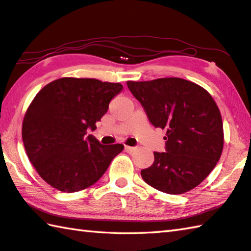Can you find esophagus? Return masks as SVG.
I'll return each mask as SVG.
<instances>
[{
	"label": "esophagus",
	"instance_id": "34e87169",
	"mask_svg": "<svg viewBox=\"0 0 251 251\" xmlns=\"http://www.w3.org/2000/svg\"><path fill=\"white\" fill-rule=\"evenodd\" d=\"M136 150V147H130V146H125V151L128 152V153H131L134 152Z\"/></svg>",
	"mask_w": 251,
	"mask_h": 251
}]
</instances>
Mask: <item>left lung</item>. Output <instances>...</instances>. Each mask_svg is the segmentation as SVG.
Masks as SVG:
<instances>
[{
  "mask_svg": "<svg viewBox=\"0 0 251 251\" xmlns=\"http://www.w3.org/2000/svg\"><path fill=\"white\" fill-rule=\"evenodd\" d=\"M154 127L166 129V152L141 170L146 183L168 194L194 189L215 168L224 147L222 115L212 95L181 78L127 81Z\"/></svg>",
  "mask_w": 251,
  "mask_h": 251,
  "instance_id": "8db88e82",
  "label": "left lung"
}]
</instances>
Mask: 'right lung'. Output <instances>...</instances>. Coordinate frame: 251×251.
Here are the masks:
<instances>
[{"instance_id": "add662e5", "label": "right lung", "mask_w": 251, "mask_h": 251, "mask_svg": "<svg viewBox=\"0 0 251 251\" xmlns=\"http://www.w3.org/2000/svg\"><path fill=\"white\" fill-rule=\"evenodd\" d=\"M121 83L89 78H60L36 94L25 113L22 137L40 177L61 192L94 184L124 145H101L88 129L108 110Z\"/></svg>"}]
</instances>
